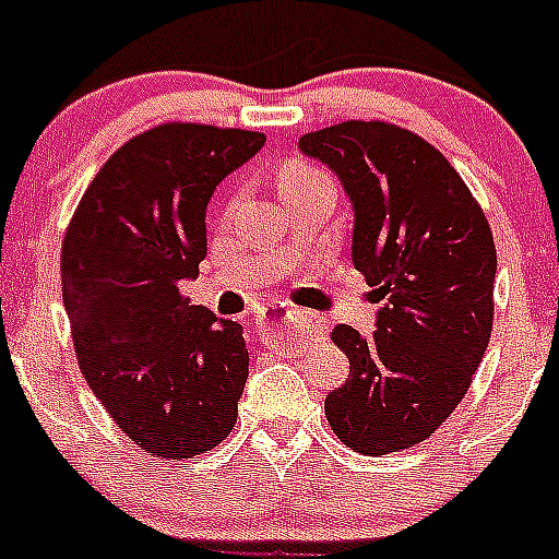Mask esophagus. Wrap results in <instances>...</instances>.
Here are the masks:
<instances>
[{
	"mask_svg": "<svg viewBox=\"0 0 559 559\" xmlns=\"http://www.w3.org/2000/svg\"><path fill=\"white\" fill-rule=\"evenodd\" d=\"M274 322H299L305 330H316L319 328V322H313V316L302 313L299 308H290V305H269V308L263 310V316H260V324H274Z\"/></svg>",
	"mask_w": 559,
	"mask_h": 559,
	"instance_id": "1",
	"label": "esophagus"
}]
</instances>
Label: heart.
I'll return each mask as SVG.
<instances>
[{"label": "heart", "mask_w": 559, "mask_h": 559, "mask_svg": "<svg viewBox=\"0 0 559 559\" xmlns=\"http://www.w3.org/2000/svg\"><path fill=\"white\" fill-rule=\"evenodd\" d=\"M319 167L308 165V162H288L283 170V176H280V185H290V181H302V179H313V176H319Z\"/></svg>", "instance_id": "obj_1"}]
</instances>
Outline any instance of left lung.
Returning a JSON list of instances; mask_svg holds the SVG:
<instances>
[{"mask_svg": "<svg viewBox=\"0 0 559 559\" xmlns=\"http://www.w3.org/2000/svg\"><path fill=\"white\" fill-rule=\"evenodd\" d=\"M355 210L353 263L374 285L378 330H333L349 378L324 400L335 437L383 456L431 437L467 394L490 344L496 243L451 162L392 122L347 120L299 140Z\"/></svg>", "mask_w": 559, "mask_h": 559, "instance_id": "obj_1", "label": "left lung"}]
</instances>
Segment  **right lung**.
Listing matches in <instances>:
<instances>
[{
  "instance_id": "1",
  "label": "right lung",
  "mask_w": 559,
  "mask_h": 559,
  "mask_svg": "<svg viewBox=\"0 0 559 559\" xmlns=\"http://www.w3.org/2000/svg\"><path fill=\"white\" fill-rule=\"evenodd\" d=\"M265 136L162 122L86 187L61 246L63 308L88 389L133 445L192 459L235 428L243 328L181 296L206 257V204Z\"/></svg>"
}]
</instances>
